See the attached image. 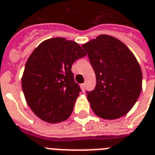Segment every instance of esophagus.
<instances>
[{
	"label": "esophagus",
	"instance_id": "obj_1",
	"mask_svg": "<svg viewBox=\"0 0 155 155\" xmlns=\"http://www.w3.org/2000/svg\"><path fill=\"white\" fill-rule=\"evenodd\" d=\"M81 88H82V91H85V89H86V84H85V83H82V84H81Z\"/></svg>",
	"mask_w": 155,
	"mask_h": 155
}]
</instances>
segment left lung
I'll return each instance as SVG.
<instances>
[{
  "label": "left lung",
  "instance_id": "obj_1",
  "mask_svg": "<svg viewBox=\"0 0 155 155\" xmlns=\"http://www.w3.org/2000/svg\"><path fill=\"white\" fill-rule=\"evenodd\" d=\"M93 68L97 83L87 91L94 113L106 120L125 116L142 89V72L135 55L119 39L101 35L82 45Z\"/></svg>",
  "mask_w": 155,
  "mask_h": 155
}]
</instances>
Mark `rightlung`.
<instances>
[{
    "label": "right lung",
    "instance_id": "1",
    "mask_svg": "<svg viewBox=\"0 0 155 155\" xmlns=\"http://www.w3.org/2000/svg\"><path fill=\"white\" fill-rule=\"evenodd\" d=\"M86 55L76 42L61 37L42 42L30 54L21 85L29 107L42 120L58 123L72 114L81 88L71 68Z\"/></svg>",
    "mask_w": 155,
    "mask_h": 155
}]
</instances>
